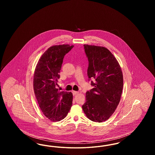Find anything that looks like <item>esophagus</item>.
<instances>
[{
    "label": "esophagus",
    "instance_id": "1",
    "mask_svg": "<svg viewBox=\"0 0 155 155\" xmlns=\"http://www.w3.org/2000/svg\"><path fill=\"white\" fill-rule=\"evenodd\" d=\"M78 92H77V91H73V95H78Z\"/></svg>",
    "mask_w": 155,
    "mask_h": 155
}]
</instances>
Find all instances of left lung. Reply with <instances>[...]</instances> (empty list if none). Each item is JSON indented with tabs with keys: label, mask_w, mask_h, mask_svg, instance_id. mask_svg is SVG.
<instances>
[{
	"label": "left lung",
	"mask_w": 155,
	"mask_h": 155,
	"mask_svg": "<svg viewBox=\"0 0 155 155\" xmlns=\"http://www.w3.org/2000/svg\"><path fill=\"white\" fill-rule=\"evenodd\" d=\"M89 61L87 74L94 88L86 92L82 107L92 121L101 123L110 118L120 101L123 75L118 61L107 48L84 45Z\"/></svg>",
	"instance_id": "1"
}]
</instances>
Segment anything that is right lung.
<instances>
[{"mask_svg": "<svg viewBox=\"0 0 155 155\" xmlns=\"http://www.w3.org/2000/svg\"><path fill=\"white\" fill-rule=\"evenodd\" d=\"M73 47L68 44L52 46L42 55L35 67L34 93L41 110L52 121L65 118L72 106L73 94L60 92L57 86L63 58Z\"/></svg>", "mask_w": 155, "mask_h": 155, "instance_id": "1", "label": "right lung"}]
</instances>
